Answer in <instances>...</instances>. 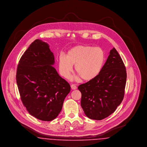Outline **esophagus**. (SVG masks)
I'll return each mask as SVG.
<instances>
[{
    "instance_id": "1",
    "label": "esophagus",
    "mask_w": 147,
    "mask_h": 147,
    "mask_svg": "<svg viewBox=\"0 0 147 147\" xmlns=\"http://www.w3.org/2000/svg\"><path fill=\"white\" fill-rule=\"evenodd\" d=\"M70 86H71V89L72 90H76V89H77V86H76L74 84H71Z\"/></svg>"
}]
</instances>
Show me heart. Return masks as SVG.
I'll use <instances>...</instances> for the list:
<instances>
[{
	"instance_id": "1",
	"label": "heart",
	"mask_w": 147,
	"mask_h": 147,
	"mask_svg": "<svg viewBox=\"0 0 147 147\" xmlns=\"http://www.w3.org/2000/svg\"><path fill=\"white\" fill-rule=\"evenodd\" d=\"M104 62V52L100 48L79 45L69 49L66 57H59V69L63 77L68 79L75 65L78 78L90 81L98 75Z\"/></svg>"
}]
</instances>
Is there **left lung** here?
I'll list each match as a JSON object with an SVG mask.
<instances>
[{
    "label": "left lung",
    "instance_id": "1",
    "mask_svg": "<svg viewBox=\"0 0 147 147\" xmlns=\"http://www.w3.org/2000/svg\"><path fill=\"white\" fill-rule=\"evenodd\" d=\"M126 67L115 48L97 77L78 86L81 106L89 119L101 120L115 111L125 95Z\"/></svg>",
    "mask_w": 147,
    "mask_h": 147
}]
</instances>
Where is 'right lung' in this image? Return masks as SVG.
I'll return each mask as SVG.
<instances>
[{
  "mask_svg": "<svg viewBox=\"0 0 147 147\" xmlns=\"http://www.w3.org/2000/svg\"><path fill=\"white\" fill-rule=\"evenodd\" d=\"M53 53L46 42L37 39L24 52L17 68L16 83L21 101L36 119H56L70 91V85L52 66Z\"/></svg>",
  "mask_w": 147,
  "mask_h": 147,
  "instance_id": "right-lung-1",
  "label": "right lung"
}]
</instances>
